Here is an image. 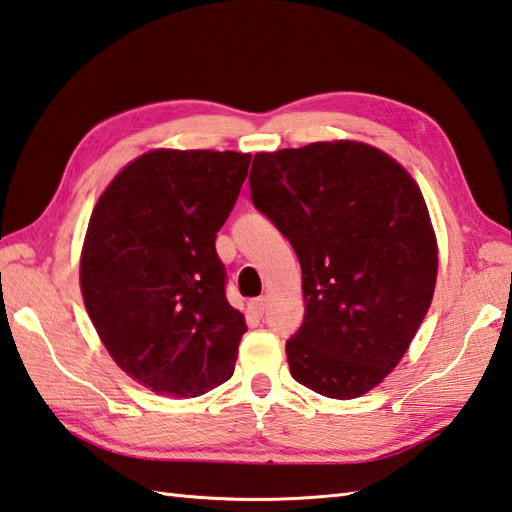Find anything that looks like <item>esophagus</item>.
Listing matches in <instances>:
<instances>
[{"instance_id": "esophagus-1", "label": "esophagus", "mask_w": 512, "mask_h": 512, "mask_svg": "<svg viewBox=\"0 0 512 512\" xmlns=\"http://www.w3.org/2000/svg\"><path fill=\"white\" fill-rule=\"evenodd\" d=\"M248 308H250V313H253V315L262 317L264 310H266V299L264 297H257V299H253V302L248 304Z\"/></svg>"}]
</instances>
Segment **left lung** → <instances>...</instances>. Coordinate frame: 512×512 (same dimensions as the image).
<instances>
[{"instance_id":"obj_1","label":"left lung","mask_w":512,"mask_h":512,"mask_svg":"<svg viewBox=\"0 0 512 512\" xmlns=\"http://www.w3.org/2000/svg\"><path fill=\"white\" fill-rule=\"evenodd\" d=\"M248 182L302 266L290 375L324 397L368 393L404 357L435 293L437 242L419 186L359 142L257 153Z\"/></svg>"}]
</instances>
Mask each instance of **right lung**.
Listing matches in <instances>:
<instances>
[{
	"label": "right lung",
	"mask_w": 512,
	"mask_h": 512,
	"mask_svg": "<svg viewBox=\"0 0 512 512\" xmlns=\"http://www.w3.org/2000/svg\"><path fill=\"white\" fill-rule=\"evenodd\" d=\"M248 164L233 150H150L90 215L79 264L88 317L117 366L157 395H204L235 370L246 322L226 299L215 239Z\"/></svg>",
	"instance_id": "right-lung-1"
}]
</instances>
